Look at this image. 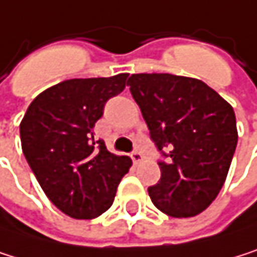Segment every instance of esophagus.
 Returning a JSON list of instances; mask_svg holds the SVG:
<instances>
[{
  "label": "esophagus",
  "instance_id": "esophagus-1",
  "mask_svg": "<svg viewBox=\"0 0 257 257\" xmlns=\"http://www.w3.org/2000/svg\"><path fill=\"white\" fill-rule=\"evenodd\" d=\"M131 158H133V161L136 163V164H140L143 160H145V157H143V154L142 152H139V151H136L133 155H131Z\"/></svg>",
  "mask_w": 257,
  "mask_h": 257
}]
</instances>
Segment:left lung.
<instances>
[{
  "instance_id": "8db88e82",
  "label": "left lung",
  "mask_w": 257,
  "mask_h": 257,
  "mask_svg": "<svg viewBox=\"0 0 257 257\" xmlns=\"http://www.w3.org/2000/svg\"><path fill=\"white\" fill-rule=\"evenodd\" d=\"M160 151L161 179L152 203L173 218L196 217L218 196L236 149L232 105L203 81L172 73H134L127 79Z\"/></svg>"
}]
</instances>
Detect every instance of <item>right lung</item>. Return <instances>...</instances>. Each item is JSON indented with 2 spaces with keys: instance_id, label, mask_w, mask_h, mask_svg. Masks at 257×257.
<instances>
[{
  "instance_id": "right-lung-1",
  "label": "right lung",
  "mask_w": 257,
  "mask_h": 257,
  "mask_svg": "<svg viewBox=\"0 0 257 257\" xmlns=\"http://www.w3.org/2000/svg\"><path fill=\"white\" fill-rule=\"evenodd\" d=\"M127 73L75 78L43 90L21 124L22 152L46 197L66 215L91 220L114 202L130 157L106 151L93 127L105 102L123 91Z\"/></svg>"
}]
</instances>
